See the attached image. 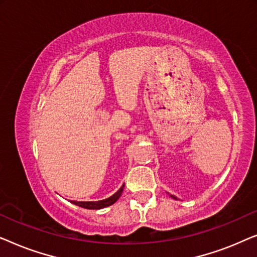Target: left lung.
Returning a JSON list of instances; mask_svg holds the SVG:
<instances>
[{
  "label": "left lung",
  "instance_id": "left-lung-1",
  "mask_svg": "<svg viewBox=\"0 0 257 257\" xmlns=\"http://www.w3.org/2000/svg\"><path fill=\"white\" fill-rule=\"evenodd\" d=\"M172 196V198H173V199H177V198H175V196H173V195H171Z\"/></svg>",
  "mask_w": 257,
  "mask_h": 257
}]
</instances>
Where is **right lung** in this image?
<instances>
[{
    "instance_id": "add662e5",
    "label": "right lung",
    "mask_w": 257,
    "mask_h": 257,
    "mask_svg": "<svg viewBox=\"0 0 257 257\" xmlns=\"http://www.w3.org/2000/svg\"><path fill=\"white\" fill-rule=\"evenodd\" d=\"M122 189H124V185L122 187H120V189L117 193H114L113 195L110 196V198L105 199V200H100V201H87V202H82V201H71L75 205L82 207V208H86V209H100L104 208V207H108L117 201V200L120 198Z\"/></svg>"
}]
</instances>
